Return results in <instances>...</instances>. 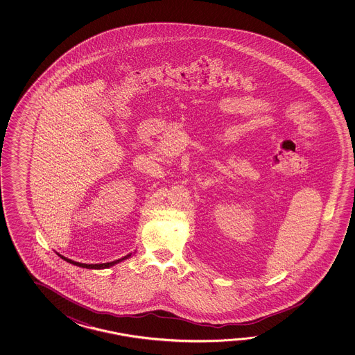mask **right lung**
<instances>
[{
  "label": "right lung",
  "mask_w": 355,
  "mask_h": 355,
  "mask_svg": "<svg viewBox=\"0 0 355 355\" xmlns=\"http://www.w3.org/2000/svg\"><path fill=\"white\" fill-rule=\"evenodd\" d=\"M60 255V254H58ZM63 260H66L67 263L69 264L76 265V266H80V268H86V269H105V268H110V266H113V265L118 264L119 261H123V260H125V259H128L130 257V254L127 255V257H121L119 260H114V261H110V263H104V264H83V263H76L73 260H69L67 257H62L60 255Z\"/></svg>",
  "instance_id": "right-lung-1"
}]
</instances>
